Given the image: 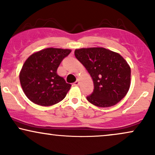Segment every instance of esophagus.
<instances>
[{
  "instance_id": "esophagus-1",
  "label": "esophagus",
  "mask_w": 155,
  "mask_h": 155,
  "mask_svg": "<svg viewBox=\"0 0 155 155\" xmlns=\"http://www.w3.org/2000/svg\"><path fill=\"white\" fill-rule=\"evenodd\" d=\"M79 81H78V80H77V81H76L74 83V86H78V85H79Z\"/></svg>"
}]
</instances>
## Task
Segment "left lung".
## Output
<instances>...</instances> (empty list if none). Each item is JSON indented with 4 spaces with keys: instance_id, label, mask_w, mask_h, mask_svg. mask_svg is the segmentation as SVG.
<instances>
[{
    "instance_id": "obj_1",
    "label": "left lung",
    "mask_w": 155,
    "mask_h": 155,
    "mask_svg": "<svg viewBox=\"0 0 155 155\" xmlns=\"http://www.w3.org/2000/svg\"><path fill=\"white\" fill-rule=\"evenodd\" d=\"M76 59L90 73L94 90L87 99L98 107L120 102L130 85V68L120 54L102 47L76 49Z\"/></svg>"
}]
</instances>
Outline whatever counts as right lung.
<instances>
[{
    "label": "right lung",
    "instance_id": "obj_1",
    "mask_svg": "<svg viewBox=\"0 0 155 155\" xmlns=\"http://www.w3.org/2000/svg\"><path fill=\"white\" fill-rule=\"evenodd\" d=\"M70 49L47 48L33 54L25 62L19 74L28 98L40 106H49L63 100L71 84L57 73Z\"/></svg>",
    "mask_w": 155,
    "mask_h": 155
}]
</instances>
